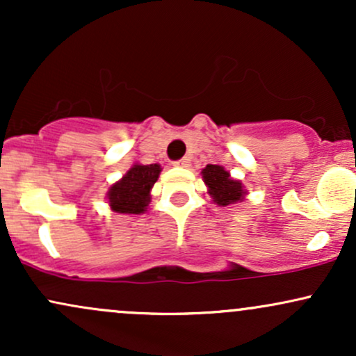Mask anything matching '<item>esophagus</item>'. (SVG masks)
Here are the masks:
<instances>
[{"mask_svg":"<svg viewBox=\"0 0 356 356\" xmlns=\"http://www.w3.org/2000/svg\"><path fill=\"white\" fill-rule=\"evenodd\" d=\"M174 165H177V167H189L191 165L189 157H184V159H181V161L174 162Z\"/></svg>","mask_w":356,"mask_h":356,"instance_id":"1","label":"esophagus"}]
</instances>
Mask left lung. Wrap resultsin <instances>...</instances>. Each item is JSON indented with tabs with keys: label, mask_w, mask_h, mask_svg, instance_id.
<instances>
[{
	"label": "left lung",
	"mask_w": 356,
	"mask_h": 356,
	"mask_svg": "<svg viewBox=\"0 0 356 356\" xmlns=\"http://www.w3.org/2000/svg\"><path fill=\"white\" fill-rule=\"evenodd\" d=\"M201 175L207 187V194L218 206H231L246 199L248 191L244 189V184L238 179H232L229 170L224 169L222 165L207 164L201 170Z\"/></svg>",
	"instance_id": "left-lung-1"
}]
</instances>
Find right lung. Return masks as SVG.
<instances>
[{"label": "right lung", "mask_w": 356, "mask_h": 356, "mask_svg": "<svg viewBox=\"0 0 356 356\" xmlns=\"http://www.w3.org/2000/svg\"><path fill=\"white\" fill-rule=\"evenodd\" d=\"M162 167L136 162L107 191L108 207L118 214H144L150 202V191L157 182Z\"/></svg>", "instance_id": "add662e5"}]
</instances>
